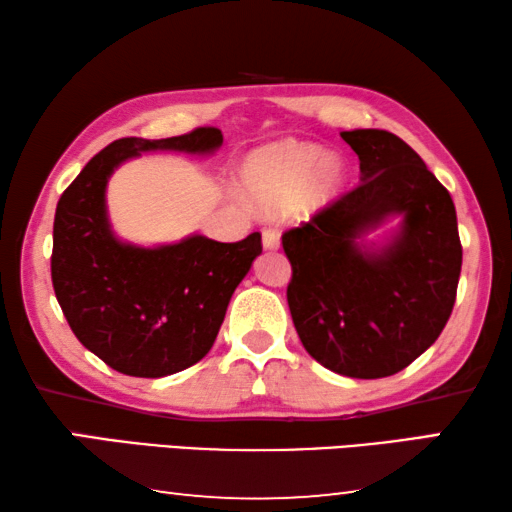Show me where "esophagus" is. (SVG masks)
I'll list each match as a JSON object with an SVG mask.
<instances>
[{
    "instance_id": "obj_1",
    "label": "esophagus",
    "mask_w": 512,
    "mask_h": 512,
    "mask_svg": "<svg viewBox=\"0 0 512 512\" xmlns=\"http://www.w3.org/2000/svg\"><path fill=\"white\" fill-rule=\"evenodd\" d=\"M262 244H264L266 250L280 248V232H277L275 228H264V232H262Z\"/></svg>"
}]
</instances>
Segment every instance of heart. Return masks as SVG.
<instances>
[{
  "label": "heart",
  "mask_w": 512,
  "mask_h": 512,
  "mask_svg": "<svg viewBox=\"0 0 512 512\" xmlns=\"http://www.w3.org/2000/svg\"><path fill=\"white\" fill-rule=\"evenodd\" d=\"M343 164L336 155H320L314 144L282 142L255 153L244 169V183L264 210H277L298 196L305 210L325 205L343 187Z\"/></svg>",
  "instance_id": "obj_1"
}]
</instances>
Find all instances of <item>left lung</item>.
<instances>
[{"instance_id": "8db88e82", "label": "left lung", "mask_w": 512, "mask_h": 512, "mask_svg": "<svg viewBox=\"0 0 512 512\" xmlns=\"http://www.w3.org/2000/svg\"><path fill=\"white\" fill-rule=\"evenodd\" d=\"M359 155L361 183L282 235L287 300L305 350L354 379L391 377L433 345L452 316L463 248L454 201L400 137L341 133ZM403 214L394 244L361 254L363 229Z\"/></svg>"}]
</instances>
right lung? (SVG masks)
<instances>
[{"label":"right lung","instance_id":"1","mask_svg":"<svg viewBox=\"0 0 512 512\" xmlns=\"http://www.w3.org/2000/svg\"><path fill=\"white\" fill-rule=\"evenodd\" d=\"M221 144L214 126L167 140L121 137L94 155L60 196L51 282L76 339L112 370L155 379L201 361L232 293L262 253V235L235 244L203 235L160 248L121 244L106 214L110 173L142 151L212 153Z\"/></svg>","mask_w":512,"mask_h":512}]
</instances>
